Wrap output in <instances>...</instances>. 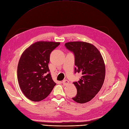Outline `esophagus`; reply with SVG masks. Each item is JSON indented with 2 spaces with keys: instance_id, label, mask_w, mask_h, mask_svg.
<instances>
[{
  "instance_id": "34e87169",
  "label": "esophagus",
  "mask_w": 129,
  "mask_h": 129,
  "mask_svg": "<svg viewBox=\"0 0 129 129\" xmlns=\"http://www.w3.org/2000/svg\"><path fill=\"white\" fill-rule=\"evenodd\" d=\"M63 85H65V86H66V85H68L69 84V81H68V80H64L63 82Z\"/></svg>"
}]
</instances>
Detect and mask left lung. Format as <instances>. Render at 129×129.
<instances>
[{
  "instance_id": "left-lung-1",
  "label": "left lung",
  "mask_w": 129,
  "mask_h": 129,
  "mask_svg": "<svg viewBox=\"0 0 129 129\" xmlns=\"http://www.w3.org/2000/svg\"><path fill=\"white\" fill-rule=\"evenodd\" d=\"M75 56V73L82 74L78 81L73 84L77 89V95L72 98L79 103L90 101L101 89L106 75L105 64L100 52L94 45L81 41L65 44Z\"/></svg>"
}]
</instances>
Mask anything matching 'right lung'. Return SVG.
<instances>
[{
	"label": "right lung",
	"instance_id": "add662e5",
	"mask_svg": "<svg viewBox=\"0 0 129 129\" xmlns=\"http://www.w3.org/2000/svg\"><path fill=\"white\" fill-rule=\"evenodd\" d=\"M60 42L39 41L24 50L19 61L17 75L22 93L30 100L42 101L56 84L48 67L50 55Z\"/></svg>",
	"mask_w": 129,
	"mask_h": 129
}]
</instances>
